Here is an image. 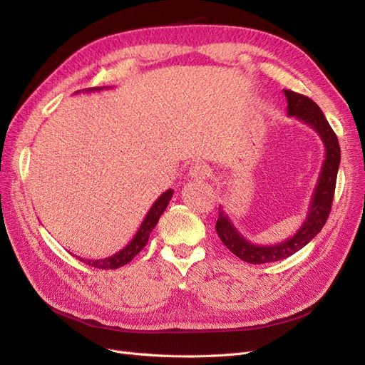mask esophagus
<instances>
[{
	"label": "esophagus",
	"mask_w": 365,
	"mask_h": 365,
	"mask_svg": "<svg viewBox=\"0 0 365 365\" xmlns=\"http://www.w3.org/2000/svg\"><path fill=\"white\" fill-rule=\"evenodd\" d=\"M210 175V170L205 164L202 163H196L193 165H190L189 169V176L193 180H205L207 176Z\"/></svg>",
	"instance_id": "1"
}]
</instances>
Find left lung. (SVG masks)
Masks as SVG:
<instances>
[{
    "mask_svg": "<svg viewBox=\"0 0 365 365\" xmlns=\"http://www.w3.org/2000/svg\"><path fill=\"white\" fill-rule=\"evenodd\" d=\"M284 96L286 101H288V115L295 117L303 121L304 125L311 126L319 135V138H322L326 150L324 161L322 165V172H319L311 204H309L304 222L292 237L280 242V244L269 247L251 244L235 227V224L231 222L230 216L224 212V207H219L216 231L220 240H222V244L235 256L252 264L283 260L306 247L324 227L334 201L336 175L341 160L339 143L335 132L330 128L323 111L312 98L289 90H284Z\"/></svg>",
    "mask_w": 365,
    "mask_h": 365,
    "instance_id": "8db88e82",
    "label": "left lung"
}]
</instances>
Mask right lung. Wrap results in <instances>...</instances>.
<instances>
[{
  "instance_id": "add662e5",
  "label": "right lung",
  "mask_w": 365,
  "mask_h": 365,
  "mask_svg": "<svg viewBox=\"0 0 365 365\" xmlns=\"http://www.w3.org/2000/svg\"><path fill=\"white\" fill-rule=\"evenodd\" d=\"M101 90H108V88H90V90H85V91L93 93V91H101ZM172 195H173L172 189L165 190L158 197V200L152 204L146 217L143 219V222H141L138 231L135 233V236L132 237V240L123 250H120L118 252L113 254V256L105 257V259L93 260V259H82L79 256H76V259H79L81 262L90 264V267L98 268V269H117L120 267H123V264L129 263L143 248L146 247L152 230L155 228V225L158 224V220H160V216L164 213L165 207L169 205V202L172 200Z\"/></svg>"
}]
</instances>
